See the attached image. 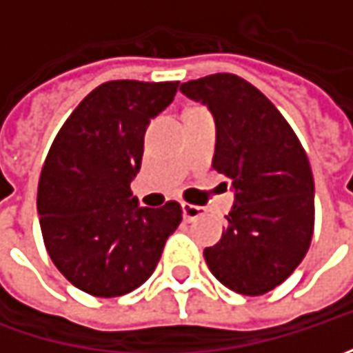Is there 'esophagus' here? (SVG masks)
Instances as JSON below:
<instances>
[{
  "mask_svg": "<svg viewBox=\"0 0 353 353\" xmlns=\"http://www.w3.org/2000/svg\"><path fill=\"white\" fill-rule=\"evenodd\" d=\"M204 214V208L200 206H194V204H186L183 202V218L186 222H194L196 218H200Z\"/></svg>",
  "mask_w": 353,
  "mask_h": 353,
  "instance_id": "34e87169",
  "label": "esophagus"
}]
</instances>
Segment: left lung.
<instances>
[{"mask_svg": "<svg viewBox=\"0 0 353 353\" xmlns=\"http://www.w3.org/2000/svg\"><path fill=\"white\" fill-rule=\"evenodd\" d=\"M216 121L212 167L234 188L222 239L204 250L212 275L228 289L273 291L303 261L314 230V181L299 137L248 80L210 74L181 84Z\"/></svg>", "mask_w": 353, "mask_h": 353, "instance_id": "1", "label": "left lung"}]
</instances>
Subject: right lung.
Here are the masks:
<instances>
[{
  "label": "right lung",
  "mask_w": 353,
  "mask_h": 353,
  "mask_svg": "<svg viewBox=\"0 0 353 353\" xmlns=\"http://www.w3.org/2000/svg\"><path fill=\"white\" fill-rule=\"evenodd\" d=\"M179 82H105L78 103L50 145L37 210L48 255L76 289L121 296L153 275L183 220L179 202L143 208L131 194L149 121Z\"/></svg>",
  "instance_id": "obj_1"
}]
</instances>
